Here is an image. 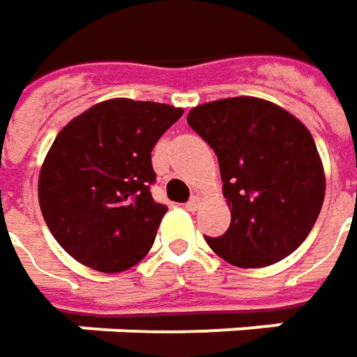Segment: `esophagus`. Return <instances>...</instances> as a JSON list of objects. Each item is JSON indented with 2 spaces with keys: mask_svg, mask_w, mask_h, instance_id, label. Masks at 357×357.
<instances>
[{
  "mask_svg": "<svg viewBox=\"0 0 357 357\" xmlns=\"http://www.w3.org/2000/svg\"><path fill=\"white\" fill-rule=\"evenodd\" d=\"M199 205H202V199H199V197H191L190 202L185 203V209H188V211H197Z\"/></svg>",
  "mask_w": 357,
  "mask_h": 357,
  "instance_id": "esophagus-1",
  "label": "esophagus"
}]
</instances>
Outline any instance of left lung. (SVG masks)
<instances>
[{"label":"left lung","mask_w":357,"mask_h":357,"mask_svg":"<svg viewBox=\"0 0 357 357\" xmlns=\"http://www.w3.org/2000/svg\"><path fill=\"white\" fill-rule=\"evenodd\" d=\"M188 124L217 155L231 225L205 237L227 263L268 266L302 245L320 215L324 166L312 134L296 116L257 96L191 108Z\"/></svg>","instance_id":"1"}]
</instances>
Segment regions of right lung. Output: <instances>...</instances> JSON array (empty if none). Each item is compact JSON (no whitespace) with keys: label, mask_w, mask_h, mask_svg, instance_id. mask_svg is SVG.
Wrapping results in <instances>:
<instances>
[{"label":"right lung","mask_w":357,"mask_h":357,"mask_svg":"<svg viewBox=\"0 0 357 357\" xmlns=\"http://www.w3.org/2000/svg\"><path fill=\"white\" fill-rule=\"evenodd\" d=\"M181 114L162 102L110 98L56 134L37 191L47 227L75 261L122 273L152 249L167 211L150 193L152 150Z\"/></svg>","instance_id":"add662e5"}]
</instances>
